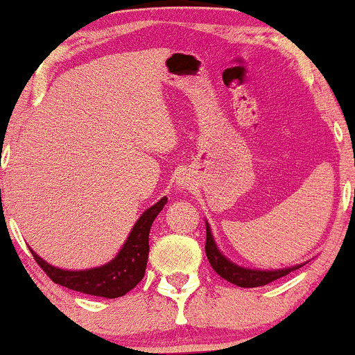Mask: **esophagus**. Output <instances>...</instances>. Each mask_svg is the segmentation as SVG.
<instances>
[{"mask_svg": "<svg viewBox=\"0 0 355 355\" xmlns=\"http://www.w3.org/2000/svg\"><path fill=\"white\" fill-rule=\"evenodd\" d=\"M176 184L181 187H189V184H191V179L187 178V174H179L176 178Z\"/></svg>", "mask_w": 355, "mask_h": 355, "instance_id": "1", "label": "esophagus"}]
</instances>
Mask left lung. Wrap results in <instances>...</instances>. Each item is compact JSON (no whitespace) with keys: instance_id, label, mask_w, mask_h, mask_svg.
Masks as SVG:
<instances>
[{"instance_id":"8db88e82","label":"left lung","mask_w":355,"mask_h":355,"mask_svg":"<svg viewBox=\"0 0 355 355\" xmlns=\"http://www.w3.org/2000/svg\"><path fill=\"white\" fill-rule=\"evenodd\" d=\"M207 225V242H205V252L207 259L210 261L211 268L216 271L221 278H225L230 283L239 286V288H259V286H265L271 283V281L283 278V276L289 275L291 271L299 270L304 263L288 266V268H279V270H254V268H245L231 261L227 257L223 255V252L218 249L215 237L211 234V227Z\"/></svg>"}]
</instances>
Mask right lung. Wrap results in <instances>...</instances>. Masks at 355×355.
<instances>
[{
  "label": "right lung",
  "instance_id": "add662e5",
  "mask_svg": "<svg viewBox=\"0 0 355 355\" xmlns=\"http://www.w3.org/2000/svg\"><path fill=\"white\" fill-rule=\"evenodd\" d=\"M166 202L168 198L163 197L155 205L147 208L130 230L128 239L114 259L96 268L62 270L46 263L32 249L31 252L37 263L56 284L77 291V293L96 295V297H121L134 289L144 278L148 260L150 227Z\"/></svg>",
  "mask_w": 355,
  "mask_h": 355
}]
</instances>
